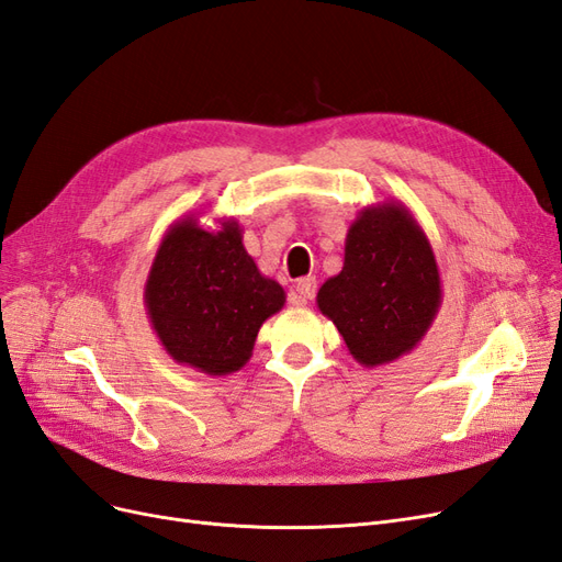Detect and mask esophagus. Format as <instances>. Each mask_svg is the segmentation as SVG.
I'll list each match as a JSON object with an SVG mask.
<instances>
[{
  "instance_id": "1",
  "label": "esophagus",
  "mask_w": 562,
  "mask_h": 562,
  "mask_svg": "<svg viewBox=\"0 0 562 562\" xmlns=\"http://www.w3.org/2000/svg\"><path fill=\"white\" fill-rule=\"evenodd\" d=\"M316 295V279L314 277H304L295 283V291H293V304L297 307H304L312 297Z\"/></svg>"
}]
</instances>
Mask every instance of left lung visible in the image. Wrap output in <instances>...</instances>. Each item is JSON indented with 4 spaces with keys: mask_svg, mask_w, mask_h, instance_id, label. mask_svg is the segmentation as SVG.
I'll return each instance as SVG.
<instances>
[{
    "mask_svg": "<svg viewBox=\"0 0 562 562\" xmlns=\"http://www.w3.org/2000/svg\"><path fill=\"white\" fill-rule=\"evenodd\" d=\"M443 302L434 248L411 209L380 201L359 211L345 241V267L318 288L316 304L349 353L378 368L411 353Z\"/></svg>",
    "mask_w": 562,
    "mask_h": 562,
    "instance_id": "left-lung-1",
    "label": "left lung"
}]
</instances>
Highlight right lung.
I'll list each match as a JSON object with an SVG mask.
<instances>
[{
	"instance_id": "add662e5",
	"label": "right lung",
	"mask_w": 562,
	"mask_h": 562,
	"mask_svg": "<svg viewBox=\"0 0 562 562\" xmlns=\"http://www.w3.org/2000/svg\"><path fill=\"white\" fill-rule=\"evenodd\" d=\"M241 234L234 217L206 229L199 215H182L166 229L145 283V310L166 353L213 378L250 361L262 323L285 304Z\"/></svg>"
}]
</instances>
